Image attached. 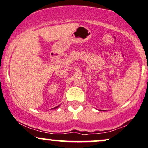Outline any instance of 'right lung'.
<instances>
[{
    "label": "right lung",
    "instance_id": "1",
    "mask_svg": "<svg viewBox=\"0 0 148 148\" xmlns=\"http://www.w3.org/2000/svg\"><path fill=\"white\" fill-rule=\"evenodd\" d=\"M59 106H56V107H55V108H57L59 107Z\"/></svg>",
    "mask_w": 148,
    "mask_h": 148
}]
</instances>
